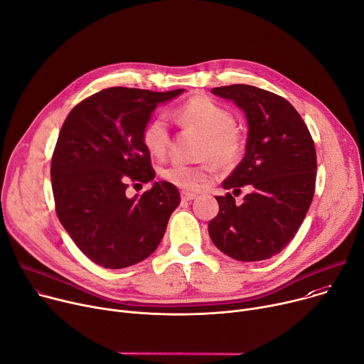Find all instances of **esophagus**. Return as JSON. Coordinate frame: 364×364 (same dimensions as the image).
Masks as SVG:
<instances>
[{
  "label": "esophagus",
  "mask_w": 364,
  "mask_h": 364,
  "mask_svg": "<svg viewBox=\"0 0 364 364\" xmlns=\"http://www.w3.org/2000/svg\"><path fill=\"white\" fill-rule=\"evenodd\" d=\"M181 198H182V201L188 203V201H192V200L197 198V195L191 193V192H182V193H181Z\"/></svg>",
  "instance_id": "34e87169"
}]
</instances>
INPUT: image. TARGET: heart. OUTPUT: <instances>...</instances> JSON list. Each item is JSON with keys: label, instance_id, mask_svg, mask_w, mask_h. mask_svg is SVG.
<instances>
[{"label": "heart", "instance_id": "obj_1", "mask_svg": "<svg viewBox=\"0 0 364 364\" xmlns=\"http://www.w3.org/2000/svg\"><path fill=\"white\" fill-rule=\"evenodd\" d=\"M176 119L185 125L198 129L204 135L203 156L211 157L220 164H233L242 154L243 138L233 127L235 119L230 112L215 100L197 96L183 103L176 110ZM143 144L156 157L166 153L171 143L169 122L164 115L153 117L143 128ZM215 173V166L207 161L201 166H189L182 161H172L161 171V176L172 185L200 191L210 183Z\"/></svg>", "mask_w": 364, "mask_h": 364}]
</instances>
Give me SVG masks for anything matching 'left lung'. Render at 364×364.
<instances>
[{
    "instance_id": "8db88e82",
    "label": "left lung",
    "mask_w": 364,
    "mask_h": 364,
    "mask_svg": "<svg viewBox=\"0 0 364 364\" xmlns=\"http://www.w3.org/2000/svg\"><path fill=\"white\" fill-rule=\"evenodd\" d=\"M211 93L232 100L245 114V156L225 189L249 186L243 203L232 193L215 197L218 214L210 221L213 243L228 257L254 262L268 259L290 243L311 207L316 181V151L297 110L271 92L233 85Z\"/></svg>"
}]
</instances>
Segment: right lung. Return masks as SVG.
Listing matches in <instances>:
<instances>
[{
	"mask_svg": "<svg viewBox=\"0 0 364 364\" xmlns=\"http://www.w3.org/2000/svg\"><path fill=\"white\" fill-rule=\"evenodd\" d=\"M183 92L105 89L78 103L61 128L50 166L55 207L74 243L100 267L149 258L181 204L166 181L132 198L125 191L156 178L141 132L159 105Z\"/></svg>",
	"mask_w": 364,
	"mask_h": 364,
	"instance_id": "add662e5",
	"label": "right lung"
}]
</instances>
